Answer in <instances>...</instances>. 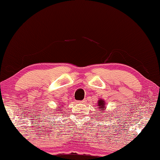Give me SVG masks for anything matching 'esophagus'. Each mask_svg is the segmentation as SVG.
<instances>
[{
    "label": "esophagus",
    "mask_w": 160,
    "mask_h": 160,
    "mask_svg": "<svg viewBox=\"0 0 160 160\" xmlns=\"http://www.w3.org/2000/svg\"><path fill=\"white\" fill-rule=\"evenodd\" d=\"M78 103H79V104H84V103H85V100H81V101H78Z\"/></svg>",
    "instance_id": "obj_1"
}]
</instances>
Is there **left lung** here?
Masks as SVG:
<instances>
[{"label":"left lung","mask_w":160,"mask_h":160,"mask_svg":"<svg viewBox=\"0 0 160 160\" xmlns=\"http://www.w3.org/2000/svg\"><path fill=\"white\" fill-rule=\"evenodd\" d=\"M98 107L99 108V110L100 111L101 113H103L105 111V109H106V103H105V101L102 98V99L98 100ZM108 116V114H106L105 115V118H107Z\"/></svg>","instance_id":"8db88e82"}]
</instances>
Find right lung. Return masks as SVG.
<instances>
[{"instance_id": "1", "label": "right lung", "mask_w": 160, "mask_h": 160, "mask_svg": "<svg viewBox=\"0 0 160 160\" xmlns=\"http://www.w3.org/2000/svg\"><path fill=\"white\" fill-rule=\"evenodd\" d=\"M61 104H58V106H57V108H56V109H55V111H56V113H58V112L60 111V112H61V111H62V108H61ZM53 113H54V112H53Z\"/></svg>"}]
</instances>
